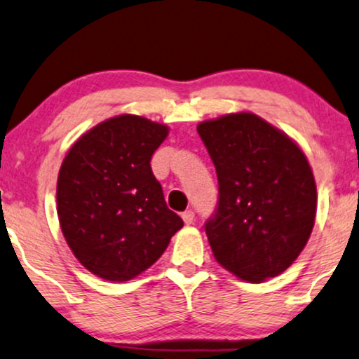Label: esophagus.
<instances>
[{
  "instance_id": "obj_1",
  "label": "esophagus",
  "mask_w": 359,
  "mask_h": 359,
  "mask_svg": "<svg viewBox=\"0 0 359 359\" xmlns=\"http://www.w3.org/2000/svg\"><path fill=\"white\" fill-rule=\"evenodd\" d=\"M182 219H184V222L187 225H190L194 222V219H195V213L192 212V210H185L184 213H182Z\"/></svg>"
}]
</instances>
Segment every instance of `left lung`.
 <instances>
[{"label": "left lung", "mask_w": 359, "mask_h": 359, "mask_svg": "<svg viewBox=\"0 0 359 359\" xmlns=\"http://www.w3.org/2000/svg\"><path fill=\"white\" fill-rule=\"evenodd\" d=\"M219 179V205L205 224L215 260L250 283L283 273L310 238L316 184L306 156L252 112L197 126Z\"/></svg>", "instance_id": "obj_1"}]
</instances>
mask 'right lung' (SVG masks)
Wrapping results in <instances>:
<instances>
[{
	"mask_svg": "<svg viewBox=\"0 0 359 359\" xmlns=\"http://www.w3.org/2000/svg\"><path fill=\"white\" fill-rule=\"evenodd\" d=\"M167 134L165 124L122 114L94 126L66 154L57 175L59 225L90 273L133 280L184 226L151 169Z\"/></svg>",
	"mask_w": 359,
	"mask_h": 359,
	"instance_id": "1",
	"label": "right lung"
}]
</instances>
